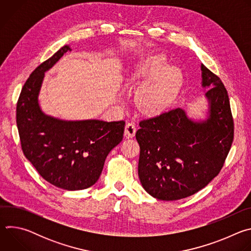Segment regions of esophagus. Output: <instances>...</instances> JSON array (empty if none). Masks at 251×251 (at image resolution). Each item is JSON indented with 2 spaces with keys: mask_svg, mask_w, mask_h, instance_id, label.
I'll return each mask as SVG.
<instances>
[{
  "mask_svg": "<svg viewBox=\"0 0 251 251\" xmlns=\"http://www.w3.org/2000/svg\"><path fill=\"white\" fill-rule=\"evenodd\" d=\"M125 137L126 138H133L136 134V126L134 123L130 122V123H127L126 126H125Z\"/></svg>",
  "mask_w": 251,
  "mask_h": 251,
  "instance_id": "obj_1",
  "label": "esophagus"
}]
</instances>
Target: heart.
<instances>
[{
    "mask_svg": "<svg viewBox=\"0 0 251 251\" xmlns=\"http://www.w3.org/2000/svg\"><path fill=\"white\" fill-rule=\"evenodd\" d=\"M129 78L146 83L138 91L137 102L143 111L150 114H159L168 109L184 84L182 68L170 65L163 55L152 56L139 63Z\"/></svg>",
    "mask_w": 251,
    "mask_h": 251,
    "instance_id": "b5f03b06",
    "label": "heart"
}]
</instances>
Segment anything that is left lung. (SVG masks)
Returning <instances> with one entry per match:
<instances>
[{
  "mask_svg": "<svg viewBox=\"0 0 251 251\" xmlns=\"http://www.w3.org/2000/svg\"><path fill=\"white\" fill-rule=\"evenodd\" d=\"M201 86L208 103L206 117L195 120L182 108L140 122L138 175L153 198L176 201L190 197L221 172L233 140L227 91L203 64Z\"/></svg>",
  "mask_w": 251,
  "mask_h": 251,
  "instance_id": "obj_1",
  "label": "left lung"
}]
</instances>
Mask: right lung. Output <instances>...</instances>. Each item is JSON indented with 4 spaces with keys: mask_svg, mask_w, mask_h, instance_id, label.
<instances>
[{
    "mask_svg": "<svg viewBox=\"0 0 251 251\" xmlns=\"http://www.w3.org/2000/svg\"><path fill=\"white\" fill-rule=\"evenodd\" d=\"M71 50L68 45L35 68L17 104V126L25 158L51 185L78 191L93 186L105 159L123 139L124 121H68L46 114L39 95L45 73Z\"/></svg>",
    "mask_w": 251,
    "mask_h": 251,
    "instance_id": "right-lung-1",
    "label": "right lung"
}]
</instances>
